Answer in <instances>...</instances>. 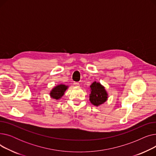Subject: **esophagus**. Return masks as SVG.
Masks as SVG:
<instances>
[{"label": "esophagus", "mask_w": 156, "mask_h": 156, "mask_svg": "<svg viewBox=\"0 0 156 156\" xmlns=\"http://www.w3.org/2000/svg\"><path fill=\"white\" fill-rule=\"evenodd\" d=\"M74 85H75V86H76V87H80L79 83H78V82H74Z\"/></svg>", "instance_id": "34e87169"}]
</instances>
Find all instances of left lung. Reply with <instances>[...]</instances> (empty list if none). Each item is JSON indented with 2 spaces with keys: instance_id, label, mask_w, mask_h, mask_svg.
I'll list each match as a JSON object with an SVG mask.
<instances>
[{
  "instance_id": "8db88e82",
  "label": "left lung",
  "mask_w": 156,
  "mask_h": 156,
  "mask_svg": "<svg viewBox=\"0 0 156 156\" xmlns=\"http://www.w3.org/2000/svg\"><path fill=\"white\" fill-rule=\"evenodd\" d=\"M90 94L89 95V100L92 105L98 107L108 99V94L105 87L99 82L94 81L90 86Z\"/></svg>"
}]
</instances>
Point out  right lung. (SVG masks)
<instances>
[{
  "label": "right lung",
  "instance_id": "add662e5",
  "mask_svg": "<svg viewBox=\"0 0 156 156\" xmlns=\"http://www.w3.org/2000/svg\"><path fill=\"white\" fill-rule=\"evenodd\" d=\"M68 86L64 84H59L55 86L51 90L50 96L52 99H55L56 101L61 99L62 97L64 95V92L68 88Z\"/></svg>",
  "mask_w": 156,
  "mask_h": 156
}]
</instances>
